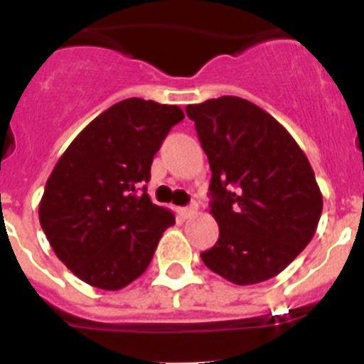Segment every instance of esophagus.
<instances>
[{"instance_id":"34e87169","label":"esophagus","mask_w":364,"mask_h":364,"mask_svg":"<svg viewBox=\"0 0 364 364\" xmlns=\"http://www.w3.org/2000/svg\"><path fill=\"white\" fill-rule=\"evenodd\" d=\"M195 211H197V208H195V205H188V208H180L178 213L182 218H188V217H191Z\"/></svg>"}]
</instances>
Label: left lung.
Segmentation results:
<instances>
[{
	"mask_svg": "<svg viewBox=\"0 0 364 364\" xmlns=\"http://www.w3.org/2000/svg\"><path fill=\"white\" fill-rule=\"evenodd\" d=\"M211 167L218 240L204 264L239 286L275 277L308 246L323 195L291 134L239 96L186 107Z\"/></svg>",
	"mask_w": 364,
	"mask_h": 364,
	"instance_id": "left-lung-1",
	"label": "left lung"
}]
</instances>
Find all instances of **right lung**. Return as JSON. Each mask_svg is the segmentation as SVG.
I'll return each mask as SVG.
<instances>
[{
	"instance_id": "obj_1",
	"label": "right lung",
	"mask_w": 364,
	"mask_h": 364,
	"mask_svg": "<svg viewBox=\"0 0 364 364\" xmlns=\"http://www.w3.org/2000/svg\"><path fill=\"white\" fill-rule=\"evenodd\" d=\"M176 105L127 98L74 138L58 160L40 202V224L54 253L78 279L120 290L149 266L175 215L153 204L146 184Z\"/></svg>"
}]
</instances>
